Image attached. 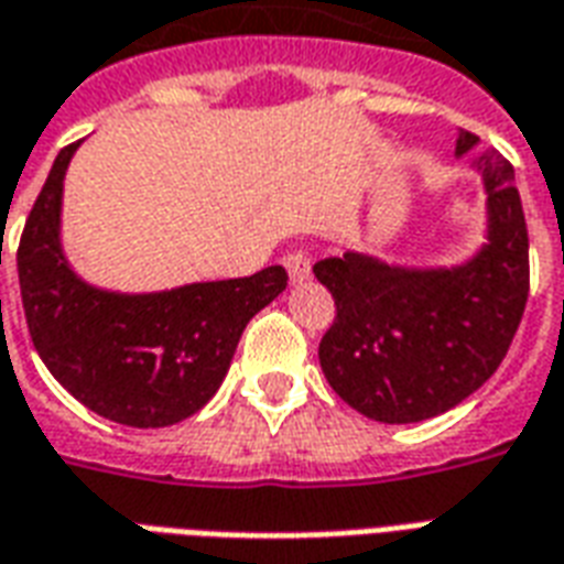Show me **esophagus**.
<instances>
[{"mask_svg":"<svg viewBox=\"0 0 564 564\" xmlns=\"http://www.w3.org/2000/svg\"><path fill=\"white\" fill-rule=\"evenodd\" d=\"M283 265L290 271V281L293 283L311 278V253H305V250H290L283 257Z\"/></svg>","mask_w":564,"mask_h":564,"instance_id":"34e87169","label":"esophagus"}]
</instances>
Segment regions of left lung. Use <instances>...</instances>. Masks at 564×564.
Here are the masks:
<instances>
[{
    "instance_id": "8db88e82",
    "label": "left lung",
    "mask_w": 564,
    "mask_h": 564,
    "mask_svg": "<svg viewBox=\"0 0 564 564\" xmlns=\"http://www.w3.org/2000/svg\"><path fill=\"white\" fill-rule=\"evenodd\" d=\"M477 148L462 132L456 153ZM489 196V245L449 271L390 269L344 253L319 259L317 281L335 299L319 341L329 387L378 423H420L456 408L496 375L529 299V229L513 165L477 150Z\"/></svg>"
}]
</instances>
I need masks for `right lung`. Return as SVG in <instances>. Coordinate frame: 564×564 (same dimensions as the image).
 <instances>
[{"mask_svg":"<svg viewBox=\"0 0 564 564\" xmlns=\"http://www.w3.org/2000/svg\"><path fill=\"white\" fill-rule=\"evenodd\" d=\"M78 148L59 150L18 247L30 338L47 371L105 420L160 429L205 408L229 371L250 317L283 293L281 265L232 281L117 295L78 281L59 253L63 174Z\"/></svg>","mask_w":564,"mask_h":564,"instance_id":"add662e5","label":"right lung"}]
</instances>
